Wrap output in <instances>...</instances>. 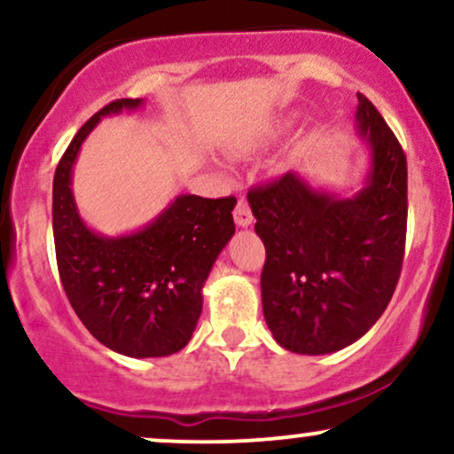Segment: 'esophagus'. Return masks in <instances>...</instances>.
<instances>
[{
    "label": "esophagus",
    "mask_w": 454,
    "mask_h": 454,
    "mask_svg": "<svg viewBox=\"0 0 454 454\" xmlns=\"http://www.w3.org/2000/svg\"><path fill=\"white\" fill-rule=\"evenodd\" d=\"M234 222H237L241 228L252 226L254 215H252V209H249V205H247V200H245V198H239L237 209H234Z\"/></svg>",
    "instance_id": "34e87169"
}]
</instances>
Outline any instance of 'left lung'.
I'll list each match as a JSON object with an SVG mask.
<instances>
[{"instance_id":"obj_1","label":"left lung","mask_w":454,"mask_h":454,"mask_svg":"<svg viewBox=\"0 0 454 454\" xmlns=\"http://www.w3.org/2000/svg\"><path fill=\"white\" fill-rule=\"evenodd\" d=\"M356 134L369 168L356 194L314 187L299 173L249 190L267 247L260 275L273 340L296 354H331L361 340L399 281L408 222V166L382 114L358 93Z\"/></svg>"}]
</instances>
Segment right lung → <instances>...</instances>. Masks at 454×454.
I'll use <instances>...</instances> for the list:
<instances>
[{"instance_id": "add662e5", "label": "right lung", "mask_w": 454, "mask_h": 454, "mask_svg": "<svg viewBox=\"0 0 454 454\" xmlns=\"http://www.w3.org/2000/svg\"><path fill=\"white\" fill-rule=\"evenodd\" d=\"M145 100H114L72 138L53 179V237L59 278L72 309L98 341L123 356L179 352L202 314V288L234 234L237 198L179 194L147 226L106 237L91 231L72 194L81 145L108 114Z\"/></svg>"}]
</instances>
